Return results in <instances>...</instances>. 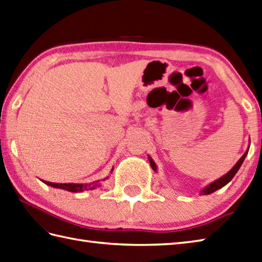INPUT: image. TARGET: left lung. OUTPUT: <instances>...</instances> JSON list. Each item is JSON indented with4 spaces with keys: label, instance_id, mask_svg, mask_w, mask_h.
<instances>
[{
    "label": "left lung",
    "instance_id": "obj_1",
    "mask_svg": "<svg viewBox=\"0 0 262 262\" xmlns=\"http://www.w3.org/2000/svg\"><path fill=\"white\" fill-rule=\"evenodd\" d=\"M249 147H250V146H249ZM249 147H248V149L246 150V153L242 155L241 159H240L238 162L235 163V165H234L232 168H231L230 171H229L227 174H224L223 176H221L220 179H217V180L213 181V182H212V183H210L209 185H206L204 188H202V190L200 191V194H201V195H209V194L215 192L216 190H219V188H222L223 186H226V185L229 183V182L234 178V175L236 174V172L239 171V168L241 167L243 161H245L246 156L248 155ZM148 161H149V163H150V166H151V168H153L155 172H157V166H156V164H155V162L153 161V159H151L150 156H148Z\"/></svg>",
    "mask_w": 262,
    "mask_h": 262
}]
</instances>
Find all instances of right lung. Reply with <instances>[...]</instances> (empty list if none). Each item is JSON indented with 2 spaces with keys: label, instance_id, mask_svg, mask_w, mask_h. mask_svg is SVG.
Instances as JSON below:
<instances>
[{
  "label": "right lung",
  "instance_id": "1",
  "mask_svg": "<svg viewBox=\"0 0 262 262\" xmlns=\"http://www.w3.org/2000/svg\"><path fill=\"white\" fill-rule=\"evenodd\" d=\"M114 171V167L112 168V172ZM109 176L105 178L101 181H106ZM45 184L49 185V186H52V187H56V188H61V190H66V191H69V192H83V191H89V190H94V188L100 186V181H96L94 183H89V184H78V183H51V182H47L43 181Z\"/></svg>",
  "mask_w": 262,
  "mask_h": 262
}]
</instances>
